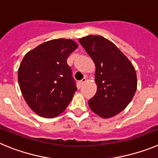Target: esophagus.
<instances>
[{
  "instance_id": "obj_1",
  "label": "esophagus",
  "mask_w": 158,
  "mask_h": 158,
  "mask_svg": "<svg viewBox=\"0 0 158 158\" xmlns=\"http://www.w3.org/2000/svg\"><path fill=\"white\" fill-rule=\"evenodd\" d=\"M86 82V78H83V79H82V80H81L80 82H79V84L82 85V84H83V83H84V82Z\"/></svg>"
}]
</instances>
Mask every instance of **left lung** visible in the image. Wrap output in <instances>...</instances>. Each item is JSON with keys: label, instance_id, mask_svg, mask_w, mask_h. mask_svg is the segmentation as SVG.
Listing matches in <instances>:
<instances>
[{"label": "left lung", "instance_id": "left-lung-1", "mask_svg": "<svg viewBox=\"0 0 158 158\" xmlns=\"http://www.w3.org/2000/svg\"><path fill=\"white\" fill-rule=\"evenodd\" d=\"M79 42L96 66L98 89L88 102L89 108L101 117H113L127 107L135 94V68L116 45L104 37L88 35Z\"/></svg>", "mask_w": 158, "mask_h": 158}]
</instances>
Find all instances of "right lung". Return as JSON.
I'll use <instances>...</instances> for the list:
<instances>
[{
    "mask_svg": "<svg viewBox=\"0 0 158 158\" xmlns=\"http://www.w3.org/2000/svg\"><path fill=\"white\" fill-rule=\"evenodd\" d=\"M77 47L71 39L59 38L24 56L18 70L19 87L28 106L39 116L56 117L72 101L77 87L67 59Z\"/></svg>",
    "mask_w": 158,
    "mask_h": 158,
    "instance_id": "1",
    "label": "right lung"
}]
</instances>
